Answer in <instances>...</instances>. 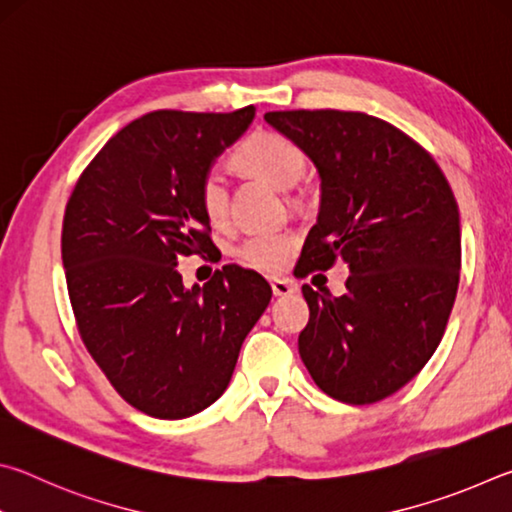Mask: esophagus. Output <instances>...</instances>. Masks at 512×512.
I'll return each instance as SVG.
<instances>
[{"label":"esophagus","instance_id":"obj_1","mask_svg":"<svg viewBox=\"0 0 512 512\" xmlns=\"http://www.w3.org/2000/svg\"><path fill=\"white\" fill-rule=\"evenodd\" d=\"M271 287H273V293L275 296H291V293L298 291V284L293 280H287V277H273L271 280Z\"/></svg>","mask_w":512,"mask_h":512}]
</instances>
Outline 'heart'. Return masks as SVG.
Listing matches in <instances>:
<instances>
[{
    "mask_svg": "<svg viewBox=\"0 0 512 512\" xmlns=\"http://www.w3.org/2000/svg\"><path fill=\"white\" fill-rule=\"evenodd\" d=\"M237 160L241 167L262 176L266 183L277 189H291L307 167V158L300 146L291 137L275 131H257L246 137L237 149ZM198 198H201L207 219L212 223L225 221L230 194L228 180L223 178L221 171L212 169L205 173L201 187H198ZM293 246H296V239L289 232H257L241 241L237 255L259 271H277L287 262Z\"/></svg>",
    "mask_w": 512,
    "mask_h": 512,
    "instance_id": "b5f03b06",
    "label": "heart"
}]
</instances>
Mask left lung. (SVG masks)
Wrapping results in <instances>:
<instances>
[{
  "label": "left lung",
  "instance_id": "obj_1",
  "mask_svg": "<svg viewBox=\"0 0 512 512\" xmlns=\"http://www.w3.org/2000/svg\"><path fill=\"white\" fill-rule=\"evenodd\" d=\"M264 119L314 162L320 207L298 271L348 266L343 296L305 284L298 350L320 391L372 404L400 391L436 352L461 271V219L436 160L377 117L280 110Z\"/></svg>",
  "mask_w": 512,
  "mask_h": 512
}]
</instances>
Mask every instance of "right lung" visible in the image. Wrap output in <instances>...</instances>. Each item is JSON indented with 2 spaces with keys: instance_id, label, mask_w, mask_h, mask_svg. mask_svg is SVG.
I'll use <instances>...</instances> for the list:
<instances>
[{
  "instance_id": "add662e5",
  "label": "right lung",
  "mask_w": 512,
  "mask_h": 512,
  "mask_svg": "<svg viewBox=\"0 0 512 512\" xmlns=\"http://www.w3.org/2000/svg\"><path fill=\"white\" fill-rule=\"evenodd\" d=\"M253 117V106L149 112L110 137L69 196L63 266L81 339L115 391L153 418L219 400L273 296L237 264L203 287L178 273L180 255L214 248L198 187Z\"/></svg>"
}]
</instances>
